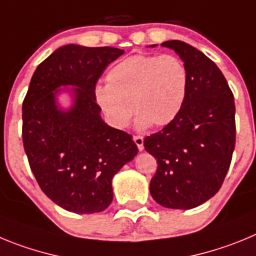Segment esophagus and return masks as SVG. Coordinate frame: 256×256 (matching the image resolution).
Wrapping results in <instances>:
<instances>
[{"label":"esophagus","mask_w":256,"mask_h":256,"mask_svg":"<svg viewBox=\"0 0 256 256\" xmlns=\"http://www.w3.org/2000/svg\"><path fill=\"white\" fill-rule=\"evenodd\" d=\"M133 141H134V144H137L138 150H144V137H142V136L140 134L133 136Z\"/></svg>","instance_id":"34e87169"}]
</instances>
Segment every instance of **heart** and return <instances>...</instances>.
<instances>
[{
    "label": "heart",
    "mask_w": 256,
    "mask_h": 256,
    "mask_svg": "<svg viewBox=\"0 0 256 256\" xmlns=\"http://www.w3.org/2000/svg\"><path fill=\"white\" fill-rule=\"evenodd\" d=\"M108 84L96 88V101L116 128L128 124L132 106L140 128L165 126L178 116L186 101L190 76L174 55L136 54L114 65Z\"/></svg>",
    "instance_id": "b5f03b06"
}]
</instances>
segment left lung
I'll return each instance as SVG.
<instances>
[{
  "label": "left lung",
  "instance_id": "8db88e82",
  "mask_svg": "<svg viewBox=\"0 0 256 256\" xmlns=\"http://www.w3.org/2000/svg\"><path fill=\"white\" fill-rule=\"evenodd\" d=\"M162 46L180 56L190 84L178 116L144 141L158 162L150 192L162 206L192 209L216 195L230 169L236 144L234 94L219 68L198 48L177 40Z\"/></svg>",
  "mask_w": 256,
  "mask_h": 256
}]
</instances>
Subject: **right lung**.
<instances>
[{"label":"right lung","instance_id":"right-lung-1","mask_svg":"<svg viewBox=\"0 0 256 256\" xmlns=\"http://www.w3.org/2000/svg\"><path fill=\"white\" fill-rule=\"evenodd\" d=\"M124 51L66 44L42 61L22 101V144L40 190L76 214L105 210L112 180L137 155L132 136L102 122L96 84ZM74 85V105L61 112L53 91Z\"/></svg>","mask_w":256,"mask_h":256}]
</instances>
